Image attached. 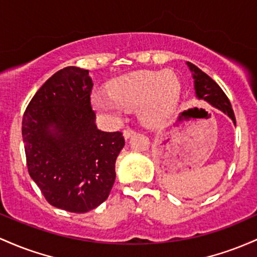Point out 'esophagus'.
Segmentation results:
<instances>
[{
    "label": "esophagus",
    "mask_w": 257,
    "mask_h": 257,
    "mask_svg": "<svg viewBox=\"0 0 257 257\" xmlns=\"http://www.w3.org/2000/svg\"><path fill=\"white\" fill-rule=\"evenodd\" d=\"M122 135H123V137L126 138V140H127V138H130L132 136V135H135V130L134 128H130V127H127V128H125L122 131Z\"/></svg>",
    "instance_id": "1"
}]
</instances>
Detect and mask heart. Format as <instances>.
Segmentation results:
<instances>
[{
  "label": "heart",
  "mask_w": 257,
  "mask_h": 257,
  "mask_svg": "<svg viewBox=\"0 0 257 257\" xmlns=\"http://www.w3.org/2000/svg\"><path fill=\"white\" fill-rule=\"evenodd\" d=\"M181 97V82L171 71H137L117 77L108 86V94L94 92L92 104L109 115L140 105L146 122L157 123L174 111Z\"/></svg>",
  "instance_id": "heart-1"
}]
</instances>
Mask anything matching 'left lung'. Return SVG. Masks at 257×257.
<instances>
[{
  "instance_id": "1",
  "label": "left lung",
  "mask_w": 257,
  "mask_h": 257,
  "mask_svg": "<svg viewBox=\"0 0 257 257\" xmlns=\"http://www.w3.org/2000/svg\"><path fill=\"white\" fill-rule=\"evenodd\" d=\"M187 65L189 66V69H191V71L193 73L195 94H197L199 99L205 100V102L210 103V104L216 106L217 109H220L224 114L228 115L235 125L234 111H233L232 105H230L228 97L222 91L220 86L209 75L201 71L197 65L192 64L189 62L187 63Z\"/></svg>"
}]
</instances>
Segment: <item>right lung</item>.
I'll return each instance as SVG.
<instances>
[{"label":"right lung","mask_w":257,"mask_h":257,"mask_svg":"<svg viewBox=\"0 0 257 257\" xmlns=\"http://www.w3.org/2000/svg\"><path fill=\"white\" fill-rule=\"evenodd\" d=\"M88 70L66 66L36 92L23 116L29 175L51 205L83 214L109 197L121 132L97 128Z\"/></svg>","instance_id":"obj_1"}]
</instances>
